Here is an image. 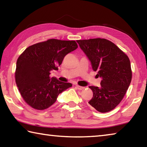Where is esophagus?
I'll use <instances>...</instances> for the list:
<instances>
[{
  "label": "esophagus",
  "mask_w": 147,
  "mask_h": 147,
  "mask_svg": "<svg viewBox=\"0 0 147 147\" xmlns=\"http://www.w3.org/2000/svg\"><path fill=\"white\" fill-rule=\"evenodd\" d=\"M76 88L78 89V90H82V89H83L84 88L82 86H78V85H76Z\"/></svg>",
  "instance_id": "esophagus-1"
}]
</instances>
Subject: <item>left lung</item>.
Masks as SVG:
<instances>
[{
  "label": "left lung",
  "instance_id": "left-lung-1",
  "mask_svg": "<svg viewBox=\"0 0 147 147\" xmlns=\"http://www.w3.org/2000/svg\"><path fill=\"white\" fill-rule=\"evenodd\" d=\"M90 60L92 68L101 77L100 88L89 86L93 96L89 104L99 112L112 110L123 100L131 80L128 56L112 42L95 38L77 40Z\"/></svg>",
  "mask_w": 147,
  "mask_h": 147
}]
</instances>
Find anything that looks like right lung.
<instances>
[{"mask_svg": "<svg viewBox=\"0 0 147 147\" xmlns=\"http://www.w3.org/2000/svg\"><path fill=\"white\" fill-rule=\"evenodd\" d=\"M78 48L75 41L51 39L28 47L17 59L16 82L26 103L43 110L56 101L58 94L71 83L50 77L51 71L58 70L67 54Z\"/></svg>", "mask_w": 147, "mask_h": 147, "instance_id": "add662e5", "label": "right lung"}]
</instances>
